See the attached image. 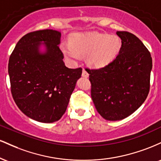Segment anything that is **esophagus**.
Segmentation results:
<instances>
[{
	"mask_svg": "<svg viewBox=\"0 0 161 161\" xmlns=\"http://www.w3.org/2000/svg\"><path fill=\"white\" fill-rule=\"evenodd\" d=\"M82 75L83 77H86V78H87V77H88V73H87L86 70L83 69L82 73Z\"/></svg>",
	"mask_w": 161,
	"mask_h": 161,
	"instance_id": "1",
	"label": "esophagus"
}]
</instances>
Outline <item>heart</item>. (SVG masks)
Listing matches in <instances>:
<instances>
[{
    "label": "heart",
    "instance_id": "obj_1",
    "mask_svg": "<svg viewBox=\"0 0 161 161\" xmlns=\"http://www.w3.org/2000/svg\"><path fill=\"white\" fill-rule=\"evenodd\" d=\"M68 58L77 60L80 55H87V63L91 67L101 68L112 62L121 48L117 36L101 33L75 34L69 43L61 46Z\"/></svg>",
    "mask_w": 161,
    "mask_h": 161
}]
</instances>
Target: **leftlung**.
Listing matches in <instances>:
<instances>
[{
    "mask_svg": "<svg viewBox=\"0 0 161 161\" xmlns=\"http://www.w3.org/2000/svg\"><path fill=\"white\" fill-rule=\"evenodd\" d=\"M122 45L116 58L89 74L91 96L96 110L107 120L124 119L136 111L150 90L152 58L147 47L135 35L116 32Z\"/></svg>",
    "mask_w": 161,
    "mask_h": 161,
    "instance_id": "obj_1",
    "label": "left lung"
}]
</instances>
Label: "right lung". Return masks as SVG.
I'll return each mask as SVG.
<instances>
[{"instance_id":"right-lung-1","label":"right lung","mask_w":161,"mask_h":161,"mask_svg":"<svg viewBox=\"0 0 161 161\" xmlns=\"http://www.w3.org/2000/svg\"><path fill=\"white\" fill-rule=\"evenodd\" d=\"M60 32L53 29L25 35L9 58L8 73L14 101L23 114L42 123H53L65 114L82 69H69L60 49ZM45 41V54L38 47Z\"/></svg>"}]
</instances>
